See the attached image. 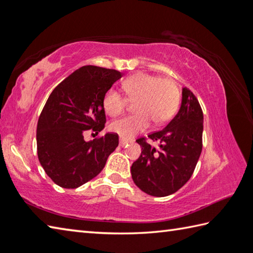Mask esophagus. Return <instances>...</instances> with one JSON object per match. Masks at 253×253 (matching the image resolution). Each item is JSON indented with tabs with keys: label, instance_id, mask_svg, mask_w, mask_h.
<instances>
[{
	"label": "esophagus",
	"instance_id": "34e87169",
	"mask_svg": "<svg viewBox=\"0 0 253 253\" xmlns=\"http://www.w3.org/2000/svg\"><path fill=\"white\" fill-rule=\"evenodd\" d=\"M131 141H132V140L123 138V137H121V138H119V146H121V147H125V146H127V145L129 144V142H131Z\"/></svg>",
	"mask_w": 253,
	"mask_h": 253
}]
</instances>
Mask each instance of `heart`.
<instances>
[{
    "label": "heart",
    "mask_w": 253,
    "mask_h": 253,
    "mask_svg": "<svg viewBox=\"0 0 253 253\" xmlns=\"http://www.w3.org/2000/svg\"><path fill=\"white\" fill-rule=\"evenodd\" d=\"M128 99H135L130 116L117 119L111 124V129L125 138L146 129L153 122L155 126L163 125L171 119L179 104V89L172 80L138 73L123 83ZM104 108L109 116H117L126 111L128 100L121 91L111 88L104 96Z\"/></svg>",
    "instance_id": "b5f03b06"
}]
</instances>
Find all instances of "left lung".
I'll list each match as a JSON object with an SVG mask.
<instances>
[{"mask_svg":"<svg viewBox=\"0 0 253 253\" xmlns=\"http://www.w3.org/2000/svg\"><path fill=\"white\" fill-rule=\"evenodd\" d=\"M203 130V109L194 93L185 87L178 114L164 129L148 135L150 140L158 142L157 148L146 137L136 140L142 149L131 166L136 186L155 197H166L180 189L198 163Z\"/></svg>","mask_w":253,"mask_h":253,"instance_id":"obj_1","label":"left lung"}]
</instances>
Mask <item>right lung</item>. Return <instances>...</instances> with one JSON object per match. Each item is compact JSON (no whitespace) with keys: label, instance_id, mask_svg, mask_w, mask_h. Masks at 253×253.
<instances>
[{"label":"right lung","instance_id":"right-lung-1","mask_svg":"<svg viewBox=\"0 0 253 253\" xmlns=\"http://www.w3.org/2000/svg\"><path fill=\"white\" fill-rule=\"evenodd\" d=\"M123 74L86 65L55 87L40 115L36 130L38 156L45 172L62 188L75 189L103 170L118 146L117 134L85 141L106 123L104 96Z\"/></svg>","mask_w":253,"mask_h":253}]
</instances>
